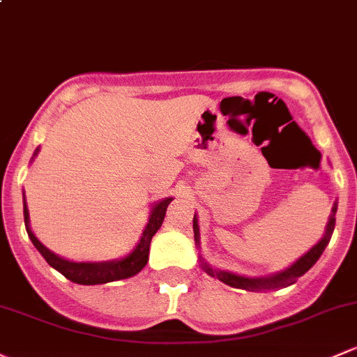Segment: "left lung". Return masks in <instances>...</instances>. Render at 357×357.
<instances>
[{
    "label": "left lung",
    "mask_w": 357,
    "mask_h": 357,
    "mask_svg": "<svg viewBox=\"0 0 357 357\" xmlns=\"http://www.w3.org/2000/svg\"><path fill=\"white\" fill-rule=\"evenodd\" d=\"M335 212H337V205H333L332 215H330V220L327 224V232H325L324 238H321L313 248H311L306 255H303V257L299 258L296 264H292L291 267L282 270V272L273 273V275H270V277H261V279H248V277L236 275V273H231V272L212 270L207 264H204V261H202V267H204V270L208 273V275L217 277L220 282L227 284V286L236 287V289H245V291H264V289L291 286V284H294L299 277L305 275L307 270L317 264V260L321 257V253H324L325 248H327L328 241H330V236H332L333 227H335ZM193 231H195V241L198 243L200 232H198L197 215L193 217Z\"/></svg>",
    "instance_id": "left-lung-1"
}]
</instances>
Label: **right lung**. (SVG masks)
<instances>
[{
    "label": "right lung",
    "mask_w": 357,
    "mask_h": 357,
    "mask_svg": "<svg viewBox=\"0 0 357 357\" xmlns=\"http://www.w3.org/2000/svg\"><path fill=\"white\" fill-rule=\"evenodd\" d=\"M37 152H39V149L36 150L33 155H37ZM171 202L172 198H166V200H162L160 204H157L155 207L152 208V215H150V220L147 227H145L144 236H142L140 243H138L137 248L131 251L128 257L116 261H104V264H75V261L63 260V258L56 257L54 253H51V251L47 250V248L44 246L29 229V210H27V204H25V198H24V219H25V227H27V234L30 241L33 243V246L39 250V253L46 258V261L52 268H56L59 273H63V275H65L68 280H71V282L93 286V284H106V282H112V280L128 279V277L138 273L145 267V265H147L150 241H152L153 234L159 231V227L162 226L164 217H166L167 205L171 204Z\"/></svg>",
    "instance_id": "add662e5"
}]
</instances>
